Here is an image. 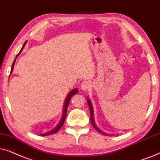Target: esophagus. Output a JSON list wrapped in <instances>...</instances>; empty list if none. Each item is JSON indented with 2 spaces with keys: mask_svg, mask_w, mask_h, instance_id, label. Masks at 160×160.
Listing matches in <instances>:
<instances>
[{
  "mask_svg": "<svg viewBox=\"0 0 160 160\" xmlns=\"http://www.w3.org/2000/svg\"><path fill=\"white\" fill-rule=\"evenodd\" d=\"M91 87V82L89 81H83L81 83V86H80V88H81L82 90L86 91L88 90V88H90Z\"/></svg>",
  "mask_w": 160,
  "mask_h": 160,
  "instance_id": "1",
  "label": "esophagus"
}]
</instances>
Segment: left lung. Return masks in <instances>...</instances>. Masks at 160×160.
Returning <instances> with one entry per match:
<instances>
[{
    "mask_svg": "<svg viewBox=\"0 0 160 160\" xmlns=\"http://www.w3.org/2000/svg\"><path fill=\"white\" fill-rule=\"evenodd\" d=\"M87 102H88V107H89V109H90V114H91V123H92L93 128H94L96 130H97L98 132L102 134V135H108V136H111V135H108V134L104 132H102L101 129H99V128H98L97 127V125H96L95 123V121H94V117H93V106H92V104H91V100L88 99H87Z\"/></svg>",
    "mask_w": 160,
    "mask_h": 160,
    "instance_id": "8db88e82",
    "label": "left lung"
}]
</instances>
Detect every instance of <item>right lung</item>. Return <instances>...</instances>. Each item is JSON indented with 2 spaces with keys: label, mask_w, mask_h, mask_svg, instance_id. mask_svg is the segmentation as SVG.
I'll return each mask as SVG.
<instances>
[{
  "label": "right lung",
  "mask_w": 160,
  "mask_h": 160,
  "mask_svg": "<svg viewBox=\"0 0 160 160\" xmlns=\"http://www.w3.org/2000/svg\"><path fill=\"white\" fill-rule=\"evenodd\" d=\"M26 42H27V41L25 42L24 43V44H23V46H22V49H21L20 50V52L18 53V55H17V56H16V58H15V59H14V62H13V63H12V69H11V73H12V71H13V69H14V63H15V61H16V58H17V57L19 55V54H20V53L22 52V50H23V48H24V47H25V44H26ZM78 92V88H74V89H73V90H72L71 91H70V92L68 93L67 94V97H66V99H65V101H64V105H63V113H62V116H61V120H60V121H59V123H58V124H57V126L55 127V128H53L52 130H50V131H49V132H46V133H44V134H42V135H41L42 136H45V135H52V134H54V133H56V132H58V130L59 129H61V127L63 126V123H64V121H65V119H66V117H67V108H68V106H69V102H70V99H71V98H72V97L73 95H74V94H76Z\"/></svg>",
  "instance_id": "1"
}]
</instances>
